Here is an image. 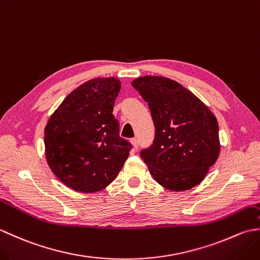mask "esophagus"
Segmentation results:
<instances>
[{"label": "esophagus", "mask_w": 260, "mask_h": 260, "mask_svg": "<svg viewBox=\"0 0 260 260\" xmlns=\"http://www.w3.org/2000/svg\"><path fill=\"white\" fill-rule=\"evenodd\" d=\"M131 143H132V145H133L134 150H137V147H139V141H137L136 139H132Z\"/></svg>", "instance_id": "obj_1"}]
</instances>
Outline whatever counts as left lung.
<instances>
[{"label": "left lung", "instance_id": "left-lung-1", "mask_svg": "<svg viewBox=\"0 0 260 260\" xmlns=\"http://www.w3.org/2000/svg\"><path fill=\"white\" fill-rule=\"evenodd\" d=\"M151 110L155 137L141 157L158 184L172 191L192 189L204 179L220 152L215 116L179 82L145 76L132 82Z\"/></svg>", "mask_w": 260, "mask_h": 260}]
</instances>
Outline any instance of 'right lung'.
<instances>
[{
  "label": "right lung",
  "instance_id": "add662e5",
  "mask_svg": "<svg viewBox=\"0 0 260 260\" xmlns=\"http://www.w3.org/2000/svg\"><path fill=\"white\" fill-rule=\"evenodd\" d=\"M120 81L85 82L63 99L45 129L47 162L64 185L92 193L116 179L132 150L113 115Z\"/></svg>",
  "mask_w": 260,
  "mask_h": 260
}]
</instances>
